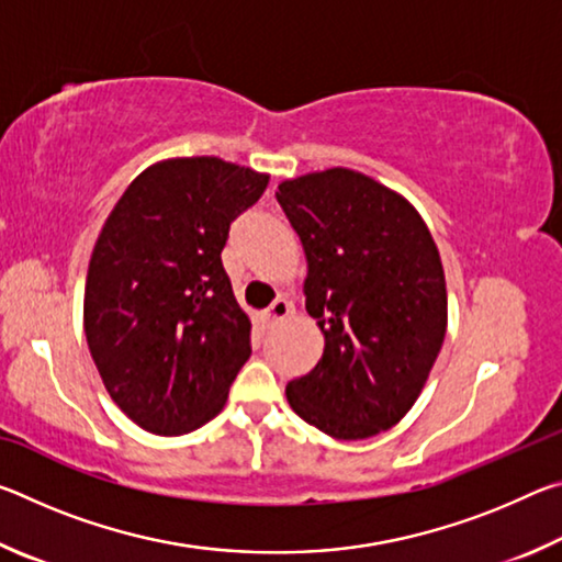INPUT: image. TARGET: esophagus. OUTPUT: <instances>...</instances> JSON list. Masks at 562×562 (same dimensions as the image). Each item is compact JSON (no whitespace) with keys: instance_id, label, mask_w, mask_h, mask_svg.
Wrapping results in <instances>:
<instances>
[{"instance_id":"esophagus-1","label":"esophagus","mask_w":562,"mask_h":562,"mask_svg":"<svg viewBox=\"0 0 562 562\" xmlns=\"http://www.w3.org/2000/svg\"><path fill=\"white\" fill-rule=\"evenodd\" d=\"M294 312V307H292V302H288V300H278V302H272L270 307H268V312H265V317H268V322H272V325H280V322H284L288 319L290 315Z\"/></svg>"}]
</instances>
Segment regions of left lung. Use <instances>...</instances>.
<instances>
[{"label":"left lung","instance_id":"left-lung-1","mask_svg":"<svg viewBox=\"0 0 562 562\" xmlns=\"http://www.w3.org/2000/svg\"><path fill=\"white\" fill-rule=\"evenodd\" d=\"M278 203L300 235L304 307L325 335L288 402L331 439H369L402 422L439 357L449 297L439 247L416 207L351 168L288 178Z\"/></svg>","mask_w":562,"mask_h":562}]
</instances>
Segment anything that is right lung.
I'll return each mask as SVG.
<instances>
[{"label": "right lung", "mask_w": 562, "mask_h": 562, "mask_svg": "<svg viewBox=\"0 0 562 562\" xmlns=\"http://www.w3.org/2000/svg\"><path fill=\"white\" fill-rule=\"evenodd\" d=\"M270 173L215 156H178L131 180L93 245L83 331L109 396L158 436L223 412L250 357L252 322L221 252L231 223Z\"/></svg>", "instance_id": "add662e5"}]
</instances>
